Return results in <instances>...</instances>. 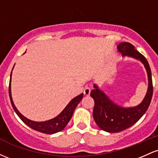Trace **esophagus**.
Returning <instances> with one entry per match:
<instances>
[{"label":"esophagus","mask_w":158,"mask_h":158,"mask_svg":"<svg viewBox=\"0 0 158 158\" xmlns=\"http://www.w3.org/2000/svg\"><path fill=\"white\" fill-rule=\"evenodd\" d=\"M83 94H84L85 96H86V97H88V96L90 95V89L89 88H88V87H86V88H85L84 91H83Z\"/></svg>","instance_id":"34e87169"}]
</instances>
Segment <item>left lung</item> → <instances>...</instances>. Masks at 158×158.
Masks as SVG:
<instances>
[{"label": "left lung", "instance_id": "obj_1", "mask_svg": "<svg viewBox=\"0 0 158 158\" xmlns=\"http://www.w3.org/2000/svg\"><path fill=\"white\" fill-rule=\"evenodd\" d=\"M117 49L123 56L133 58L143 63L147 72L148 85L146 96L140 104L125 108L114 103L97 85H94V89L90 92V97L94 100V119L101 129L110 133L122 131L135 124L147 110L153 94L151 69L146 58L128 42L120 43Z\"/></svg>", "mask_w": 158, "mask_h": 158}]
</instances>
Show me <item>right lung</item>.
<instances>
[{"instance_id":"right-lung-1","label":"right lung","mask_w":158,"mask_h":158,"mask_svg":"<svg viewBox=\"0 0 158 158\" xmlns=\"http://www.w3.org/2000/svg\"><path fill=\"white\" fill-rule=\"evenodd\" d=\"M11 77H12V73H11L10 75L9 94H10L11 104H12V108H13L15 113L17 114V115L20 117V119H21L25 124L27 125L29 127H30L32 129L39 132H41V133L52 135V134H55L57 133V132L62 131V130L65 128V126L68 125V123H69V121L70 120V119H71L75 108H77L78 104H79V103L80 102V101L82 99L83 94H79L77 97H74L73 99L68 103V106L65 107L64 110H63L57 117H54L53 119H49V120L44 121V122H35V121L30 120V119H27V117H25L24 116L20 113L19 110L17 109L15 104H14L13 101H12V94H11Z\"/></svg>"}]
</instances>
